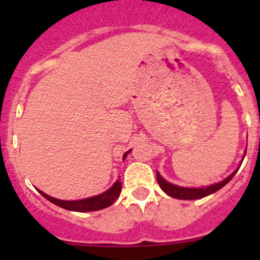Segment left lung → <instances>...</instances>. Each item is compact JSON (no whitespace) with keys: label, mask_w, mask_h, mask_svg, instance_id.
Returning a JSON list of instances; mask_svg holds the SVG:
<instances>
[{"label":"left lung","mask_w":260,"mask_h":260,"mask_svg":"<svg viewBox=\"0 0 260 260\" xmlns=\"http://www.w3.org/2000/svg\"><path fill=\"white\" fill-rule=\"evenodd\" d=\"M245 152H246V149H245ZM243 159H244V157H243ZM242 162H240V165H242ZM239 167H238L234 172H232V174H230L225 180L214 183V185L205 186V187H182V186L175 185V183H171V182H169V181H166L164 177L161 176V175H159V172H157L156 176H157V182H158L159 187H161L162 190L167 193V195L171 196V198L179 199V200H198V199H203V198H205V196L211 195V193L216 192L217 190H220L221 187H224V186L226 185V183L229 182L233 177H234V175L237 174L238 170H239Z\"/></svg>","instance_id":"left-lung-1"}]
</instances>
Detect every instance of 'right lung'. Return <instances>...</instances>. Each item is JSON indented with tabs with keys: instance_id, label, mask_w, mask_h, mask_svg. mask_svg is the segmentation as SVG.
<instances>
[{
	"instance_id": "add662e5",
	"label": "right lung",
	"mask_w": 260,
	"mask_h": 260,
	"mask_svg": "<svg viewBox=\"0 0 260 260\" xmlns=\"http://www.w3.org/2000/svg\"><path fill=\"white\" fill-rule=\"evenodd\" d=\"M131 151H132V149H129V151H127L123 154V159H125V157H127V154L129 153ZM120 191H122V183L117 180L113 185H112L108 190L104 191V192L95 196H91V198L81 199V200H59V199H55L46 195V193L43 192L41 190H39V192H40L46 200H49L50 203L55 204V205L60 206V208L65 209V210L88 212L102 210V209H106L108 208V206H111L112 204L119 198Z\"/></svg>"
}]
</instances>
